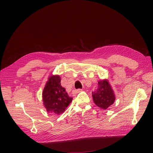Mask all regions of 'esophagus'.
Here are the masks:
<instances>
[{"label":"esophagus","mask_w":153,"mask_h":153,"mask_svg":"<svg viewBox=\"0 0 153 153\" xmlns=\"http://www.w3.org/2000/svg\"><path fill=\"white\" fill-rule=\"evenodd\" d=\"M81 91H82V89H81V88H78V89H77V90H76L75 91V92L76 93H80Z\"/></svg>","instance_id":"obj_1"}]
</instances>
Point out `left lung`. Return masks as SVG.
Instances as JSON below:
<instances>
[{
	"label": "left lung",
	"mask_w": 153,
	"mask_h": 153,
	"mask_svg": "<svg viewBox=\"0 0 153 153\" xmlns=\"http://www.w3.org/2000/svg\"><path fill=\"white\" fill-rule=\"evenodd\" d=\"M93 101L98 107L106 109L115 101V95L107 80L99 81L97 91L92 92Z\"/></svg>",
	"instance_id": "obj_1"
}]
</instances>
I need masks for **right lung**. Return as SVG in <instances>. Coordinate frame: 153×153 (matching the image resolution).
<instances>
[{"label":"right lung","mask_w":153,"mask_h":153,"mask_svg":"<svg viewBox=\"0 0 153 153\" xmlns=\"http://www.w3.org/2000/svg\"><path fill=\"white\" fill-rule=\"evenodd\" d=\"M43 101L48 112L59 115L65 111L72 100L60 85L59 76H52L49 78L43 91Z\"/></svg>","instance_id":"obj_1"}]
</instances>
